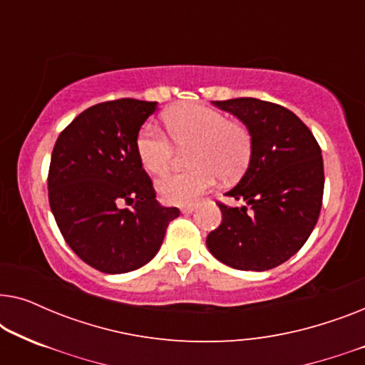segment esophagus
I'll return each mask as SVG.
<instances>
[{"label": "esophagus", "instance_id": "esophagus-1", "mask_svg": "<svg viewBox=\"0 0 365 365\" xmlns=\"http://www.w3.org/2000/svg\"><path fill=\"white\" fill-rule=\"evenodd\" d=\"M194 209H196V207H194V206H184V207L181 209V211H182L184 214H189V212H192Z\"/></svg>", "mask_w": 365, "mask_h": 365}]
</instances>
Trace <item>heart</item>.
Returning <instances> with one entry per match:
<instances>
[{
	"label": "heart",
	"mask_w": 365,
	"mask_h": 365,
	"mask_svg": "<svg viewBox=\"0 0 365 365\" xmlns=\"http://www.w3.org/2000/svg\"><path fill=\"white\" fill-rule=\"evenodd\" d=\"M164 128L178 149L192 146L191 173L169 174L158 182L164 201L176 206L196 202L219 176L231 181L246 169L251 158V136L241 123L227 121L216 109L184 104L164 114ZM138 156L143 168L161 176L171 168L174 148L158 129L146 126L138 136Z\"/></svg>",
	"instance_id": "heart-1"
}]
</instances>
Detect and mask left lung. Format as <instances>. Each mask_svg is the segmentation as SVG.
<instances>
[{
    "instance_id": "left-lung-1",
    "label": "left lung",
    "mask_w": 365,
    "mask_h": 365,
    "mask_svg": "<svg viewBox=\"0 0 365 365\" xmlns=\"http://www.w3.org/2000/svg\"><path fill=\"white\" fill-rule=\"evenodd\" d=\"M246 124L251 159L241 181L219 202L222 222L209 232L207 249L239 271H267L286 262L316 227L322 206L321 148L306 124L287 108L256 98L212 101Z\"/></svg>"
}]
</instances>
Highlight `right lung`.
Instances as JSON below:
<instances>
[{
	"label": "right lung",
	"instance_id": "add662e5",
	"mask_svg": "<svg viewBox=\"0 0 365 365\" xmlns=\"http://www.w3.org/2000/svg\"><path fill=\"white\" fill-rule=\"evenodd\" d=\"M158 103L123 98L88 108L59 134L48 196L64 241L106 274L139 269L156 256L178 207L156 201L138 156V134ZM129 205V208H124Z\"/></svg>",
	"mask_w": 365,
	"mask_h": 365
}]
</instances>
